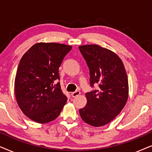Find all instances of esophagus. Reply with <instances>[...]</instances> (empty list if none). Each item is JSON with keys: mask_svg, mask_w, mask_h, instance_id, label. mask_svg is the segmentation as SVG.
Instances as JSON below:
<instances>
[{"mask_svg": "<svg viewBox=\"0 0 152 152\" xmlns=\"http://www.w3.org/2000/svg\"><path fill=\"white\" fill-rule=\"evenodd\" d=\"M80 95V91H75V92H72L71 93V95H72V97H75L78 96V95Z\"/></svg>", "mask_w": 152, "mask_h": 152, "instance_id": "esophagus-1", "label": "esophagus"}]
</instances>
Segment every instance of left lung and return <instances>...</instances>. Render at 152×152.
Here are the masks:
<instances>
[{
    "mask_svg": "<svg viewBox=\"0 0 152 152\" xmlns=\"http://www.w3.org/2000/svg\"><path fill=\"white\" fill-rule=\"evenodd\" d=\"M79 49L89 68L91 86H99L86 93L87 104L80 109V115L91 126H104L121 112L127 101L125 68L120 58L109 49L95 44L80 45Z\"/></svg>",
    "mask_w": 152,
    "mask_h": 152,
    "instance_id": "8db88e82",
    "label": "left lung"
}]
</instances>
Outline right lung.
<instances>
[{
    "mask_svg": "<svg viewBox=\"0 0 152 152\" xmlns=\"http://www.w3.org/2000/svg\"><path fill=\"white\" fill-rule=\"evenodd\" d=\"M71 45L37 43L23 56L16 71L14 92L18 107L33 121L55 120L67 102L61 89L59 68Z\"/></svg>",
    "mask_w": 152,
    "mask_h": 152,
    "instance_id": "add662e5",
    "label": "right lung"
}]
</instances>
